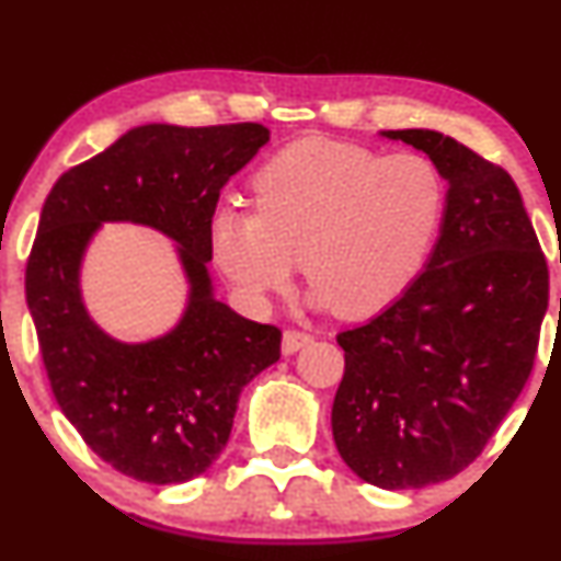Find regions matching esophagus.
Instances as JSON below:
<instances>
[{"mask_svg":"<svg viewBox=\"0 0 561 561\" xmlns=\"http://www.w3.org/2000/svg\"><path fill=\"white\" fill-rule=\"evenodd\" d=\"M311 334L308 332H300V330H285V334H282V353L285 356H293V353H298L306 347L308 343H311Z\"/></svg>","mask_w":561,"mask_h":561,"instance_id":"esophagus-1","label":"esophagus"}]
</instances>
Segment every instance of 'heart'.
<instances>
[{
    "label": "heart",
    "mask_w": 561,
    "mask_h": 561,
    "mask_svg": "<svg viewBox=\"0 0 561 561\" xmlns=\"http://www.w3.org/2000/svg\"><path fill=\"white\" fill-rule=\"evenodd\" d=\"M255 210L218 205L210 255L237 295L263 306L302 272L319 306L364 319L414 285L430 261L448 186L420 152L382 156L334 139H300L253 176Z\"/></svg>",
    "instance_id": "1"
}]
</instances>
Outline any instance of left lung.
Instances as JSON below:
<instances>
[{
    "instance_id": "left-lung-1",
    "label": "left lung",
    "mask_w": 561,
    "mask_h": 561,
    "mask_svg": "<svg viewBox=\"0 0 561 561\" xmlns=\"http://www.w3.org/2000/svg\"><path fill=\"white\" fill-rule=\"evenodd\" d=\"M435 160L446 218L414 285L337 334L340 456L364 482L405 491L472 465L523 392L549 308V266L517 184L430 128L382 131Z\"/></svg>"
}]
</instances>
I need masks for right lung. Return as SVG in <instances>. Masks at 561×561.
Segmentation results:
<instances>
[{"label":"right lung","mask_w":561,"mask_h":561,"mask_svg":"<svg viewBox=\"0 0 561 561\" xmlns=\"http://www.w3.org/2000/svg\"><path fill=\"white\" fill-rule=\"evenodd\" d=\"M268 141L261 124H147L57 179L25 266L55 401L87 446L139 482L203 474L227 446L244 385L279 362L282 332L216 300L208 221L224 184ZM158 228L178 242L191 293L180 324L121 344L88 317L80 263L102 222Z\"/></svg>","instance_id":"obj_1"}]
</instances>
